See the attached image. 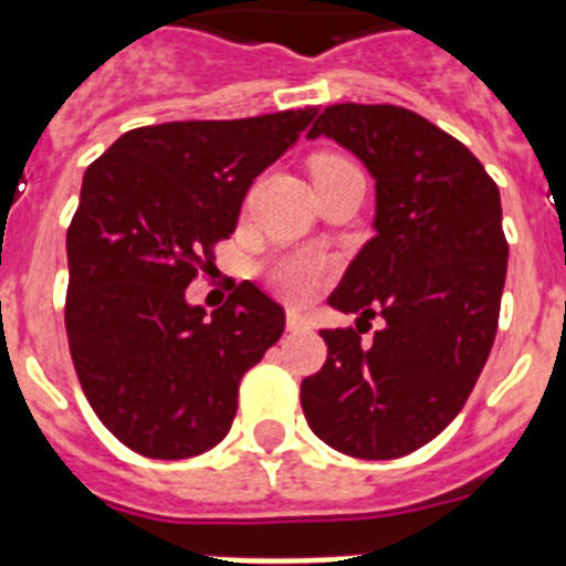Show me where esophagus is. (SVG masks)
<instances>
[{
  "label": "esophagus",
  "instance_id": "obj_1",
  "mask_svg": "<svg viewBox=\"0 0 566 566\" xmlns=\"http://www.w3.org/2000/svg\"><path fill=\"white\" fill-rule=\"evenodd\" d=\"M286 326L289 332H312V319H308V314L297 312V308H289Z\"/></svg>",
  "mask_w": 566,
  "mask_h": 566
}]
</instances>
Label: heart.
<instances>
[{
    "mask_svg": "<svg viewBox=\"0 0 566 566\" xmlns=\"http://www.w3.org/2000/svg\"><path fill=\"white\" fill-rule=\"evenodd\" d=\"M319 161H332V158H319ZM263 274L280 297L308 300L332 274V260L326 254L300 249V252L277 254V258L269 260Z\"/></svg>",
    "mask_w": 566,
    "mask_h": 566,
    "instance_id": "heart-1",
    "label": "heart"
}]
</instances>
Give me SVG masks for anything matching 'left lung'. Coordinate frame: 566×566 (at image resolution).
<instances>
[{"mask_svg": "<svg viewBox=\"0 0 566 566\" xmlns=\"http://www.w3.org/2000/svg\"><path fill=\"white\" fill-rule=\"evenodd\" d=\"M326 135L374 178V238L328 306L382 317L371 345L323 328L328 357L300 402L328 448L397 459L448 428L493 348L507 274L502 198L479 158L422 115L391 104H334Z\"/></svg>", "mask_w": 566, "mask_h": 566, "instance_id": "left-lung-1", "label": "left lung"}]
</instances>
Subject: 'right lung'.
Instances as JSON below:
<instances>
[{
    "label": "right lung",
    "mask_w": 566,
    "mask_h": 566,
    "mask_svg": "<svg viewBox=\"0 0 566 566\" xmlns=\"http://www.w3.org/2000/svg\"><path fill=\"white\" fill-rule=\"evenodd\" d=\"M314 115L138 127L84 172L67 229L64 326L84 397L129 451L189 459L232 428L240 377L277 343L286 312L240 283L207 314L187 286L234 232L254 178Z\"/></svg>",
    "instance_id": "add662e5"
}]
</instances>
